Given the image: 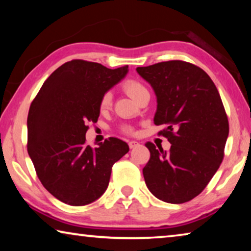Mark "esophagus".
<instances>
[{"mask_svg": "<svg viewBox=\"0 0 251 251\" xmlns=\"http://www.w3.org/2000/svg\"><path fill=\"white\" fill-rule=\"evenodd\" d=\"M128 145H129V148H136L137 146H139V143L136 141H130L128 142Z\"/></svg>", "mask_w": 251, "mask_h": 251, "instance_id": "34e87169", "label": "esophagus"}]
</instances>
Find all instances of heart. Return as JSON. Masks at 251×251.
<instances>
[{"label": "heart", "mask_w": 251, "mask_h": 251, "mask_svg": "<svg viewBox=\"0 0 251 251\" xmlns=\"http://www.w3.org/2000/svg\"><path fill=\"white\" fill-rule=\"evenodd\" d=\"M122 88L124 90L126 94L130 97V99H133L136 101L141 99L143 95H145L148 93V90L145 87V85L139 82V80L134 79V78H129L125 80L122 85ZM110 104H112V94H110L109 92H107L105 93L100 99V110L107 109L110 106ZM123 130H124L125 133H131V129L129 127H124Z\"/></svg>", "instance_id": "b5f03b06"}]
</instances>
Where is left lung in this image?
<instances>
[{"mask_svg": "<svg viewBox=\"0 0 251 251\" xmlns=\"http://www.w3.org/2000/svg\"><path fill=\"white\" fill-rule=\"evenodd\" d=\"M157 97L155 125L172 144L169 151L145 145L151 158L143 175L160 201L182 203L198 196L224 159L229 134L226 110L217 87L201 67L184 61L137 67Z\"/></svg>", "mask_w": 251, "mask_h": 251, "instance_id": "obj_1", "label": "left lung"}]
</instances>
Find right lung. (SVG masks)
I'll use <instances>...</instances> for the list:
<instances>
[{"mask_svg":"<svg viewBox=\"0 0 251 251\" xmlns=\"http://www.w3.org/2000/svg\"><path fill=\"white\" fill-rule=\"evenodd\" d=\"M128 72L73 59L55 70L29 106L27 151L42 185L58 201L84 206L107 188L113 165L129 147L109 137L86 145L87 123H96L100 101Z\"/></svg>","mask_w":251,"mask_h":251,"instance_id":"obj_1","label":"right lung"}]
</instances>
